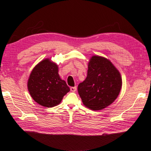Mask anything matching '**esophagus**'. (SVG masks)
I'll return each instance as SVG.
<instances>
[{
	"mask_svg": "<svg viewBox=\"0 0 151 151\" xmlns=\"http://www.w3.org/2000/svg\"><path fill=\"white\" fill-rule=\"evenodd\" d=\"M70 89H71V91L75 92L76 89H77V88H76V87H71V88H70Z\"/></svg>",
	"mask_w": 151,
	"mask_h": 151,
	"instance_id": "1",
	"label": "esophagus"
}]
</instances>
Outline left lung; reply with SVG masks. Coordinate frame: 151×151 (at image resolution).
Listing matches in <instances>:
<instances>
[{
	"label": "left lung",
	"instance_id": "1",
	"mask_svg": "<svg viewBox=\"0 0 151 151\" xmlns=\"http://www.w3.org/2000/svg\"><path fill=\"white\" fill-rule=\"evenodd\" d=\"M122 88L120 73L109 60L93 56L88 64L86 80L78 92L83 104L91 109L101 110L116 99Z\"/></svg>",
	"mask_w": 151,
	"mask_h": 151
}]
</instances>
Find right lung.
<instances>
[{
  "label": "right lung",
  "mask_w": 151,
  "mask_h": 151,
  "mask_svg": "<svg viewBox=\"0 0 151 151\" xmlns=\"http://www.w3.org/2000/svg\"><path fill=\"white\" fill-rule=\"evenodd\" d=\"M27 87L33 99L40 106L52 107L60 103L69 87L58 75V65L49 59L35 66L28 80Z\"/></svg>",
  "instance_id": "obj_1"
}]
</instances>
